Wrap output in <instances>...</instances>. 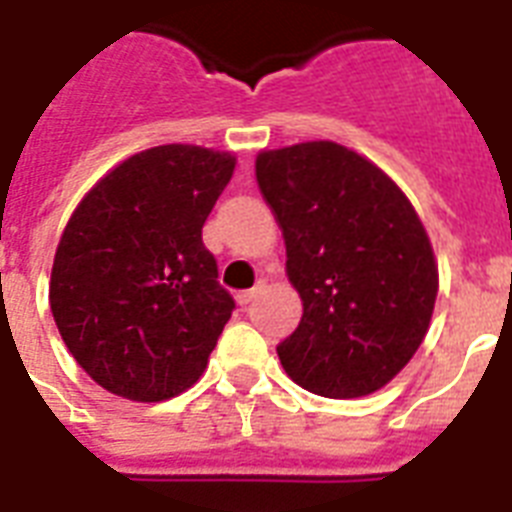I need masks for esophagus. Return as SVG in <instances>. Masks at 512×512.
Masks as SVG:
<instances>
[{"label":"esophagus","mask_w":512,"mask_h":512,"mask_svg":"<svg viewBox=\"0 0 512 512\" xmlns=\"http://www.w3.org/2000/svg\"><path fill=\"white\" fill-rule=\"evenodd\" d=\"M263 289H265V281H260V284H257V287L247 289V292H239V295H236V300H239L241 308H247V305L252 303V300H255V297L260 295V292H263Z\"/></svg>","instance_id":"34e87169"}]
</instances>
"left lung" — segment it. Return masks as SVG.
Listing matches in <instances>:
<instances>
[{"label":"left lung","mask_w":512,"mask_h":512,"mask_svg":"<svg viewBox=\"0 0 512 512\" xmlns=\"http://www.w3.org/2000/svg\"><path fill=\"white\" fill-rule=\"evenodd\" d=\"M255 175L303 300L300 327L276 348L284 372L324 398L385 388L436 308L438 263L417 209L377 164L332 140L260 151Z\"/></svg>","instance_id":"8db88e82"}]
</instances>
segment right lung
Masks as SVG:
<instances>
[{
    "label": "right lung",
    "mask_w": 512,
    "mask_h": 512,
    "mask_svg": "<svg viewBox=\"0 0 512 512\" xmlns=\"http://www.w3.org/2000/svg\"><path fill=\"white\" fill-rule=\"evenodd\" d=\"M236 156L170 143L100 177L68 217L50 308L76 364L114 396L156 404L199 380L233 313L204 220Z\"/></svg>",
    "instance_id": "1"
}]
</instances>
